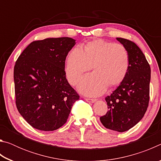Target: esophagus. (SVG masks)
Wrapping results in <instances>:
<instances>
[{"label":"esophagus","instance_id":"obj_1","mask_svg":"<svg viewBox=\"0 0 161 161\" xmlns=\"http://www.w3.org/2000/svg\"><path fill=\"white\" fill-rule=\"evenodd\" d=\"M84 99H85L87 102H89V103H94L96 99H91V98H84Z\"/></svg>","mask_w":161,"mask_h":161}]
</instances>
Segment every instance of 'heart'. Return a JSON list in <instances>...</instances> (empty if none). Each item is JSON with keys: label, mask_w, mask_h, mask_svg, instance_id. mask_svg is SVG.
Listing matches in <instances>:
<instances>
[{"label": "heart", "mask_w": 161, "mask_h": 161, "mask_svg": "<svg viewBox=\"0 0 161 161\" xmlns=\"http://www.w3.org/2000/svg\"><path fill=\"white\" fill-rule=\"evenodd\" d=\"M92 66L94 72L84 76L78 89L88 96H98L107 85L115 86L124 80L129 68V53L124 45L103 40L88 42L81 48H73L65 64L68 81L72 85L77 84Z\"/></svg>", "instance_id": "b5f03b06"}]
</instances>
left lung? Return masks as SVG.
Returning <instances> with one entry per match:
<instances>
[{"label": "left lung", "instance_id": "obj_1", "mask_svg": "<svg viewBox=\"0 0 161 161\" xmlns=\"http://www.w3.org/2000/svg\"><path fill=\"white\" fill-rule=\"evenodd\" d=\"M116 40L129 53V68L120 85L105 98L108 110L100 121L107 129L124 132L142 119L148 107L151 67L134 42L121 37Z\"/></svg>", "mask_w": 161, "mask_h": 161}]
</instances>
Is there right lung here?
<instances>
[{"mask_svg":"<svg viewBox=\"0 0 161 161\" xmlns=\"http://www.w3.org/2000/svg\"><path fill=\"white\" fill-rule=\"evenodd\" d=\"M75 43L67 37L35 40L15 62L16 107L35 129L52 131L60 128L80 99L64 71L66 57Z\"/></svg>","mask_w":161,"mask_h":161,"instance_id":"add662e5","label":"right lung"}]
</instances>
